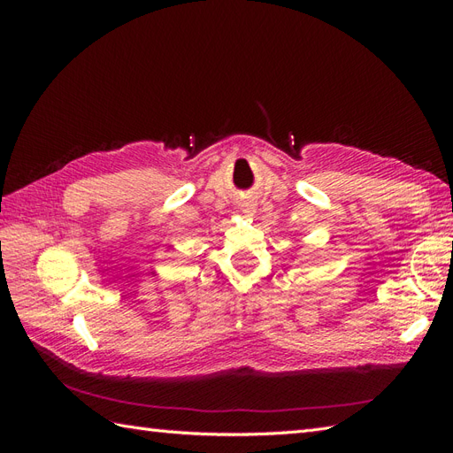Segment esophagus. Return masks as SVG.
<instances>
[{"label":"esophagus","instance_id":"esophagus-1","mask_svg":"<svg viewBox=\"0 0 453 453\" xmlns=\"http://www.w3.org/2000/svg\"><path fill=\"white\" fill-rule=\"evenodd\" d=\"M243 211H245V213H248V215H250V213H251V211H250V210H243Z\"/></svg>","mask_w":453,"mask_h":453}]
</instances>
